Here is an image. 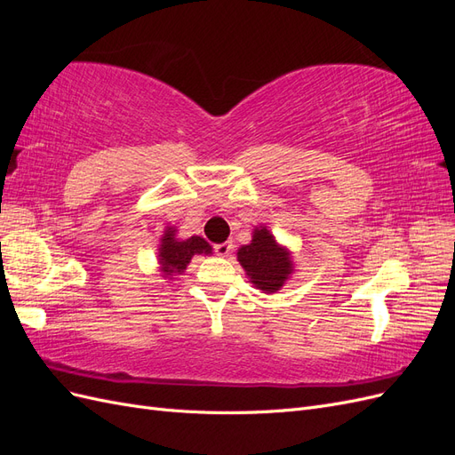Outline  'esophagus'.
<instances>
[{
    "label": "esophagus",
    "mask_w": 455,
    "mask_h": 455,
    "mask_svg": "<svg viewBox=\"0 0 455 455\" xmlns=\"http://www.w3.org/2000/svg\"><path fill=\"white\" fill-rule=\"evenodd\" d=\"M231 249H233V244H231V243H220V244H214V252H216L218 256H228V254H231Z\"/></svg>",
    "instance_id": "obj_1"
}]
</instances>
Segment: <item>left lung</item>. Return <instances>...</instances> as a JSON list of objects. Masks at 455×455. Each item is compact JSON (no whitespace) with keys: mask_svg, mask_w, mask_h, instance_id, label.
I'll list each match as a JSON object with an SVG mask.
<instances>
[{"mask_svg":"<svg viewBox=\"0 0 455 455\" xmlns=\"http://www.w3.org/2000/svg\"><path fill=\"white\" fill-rule=\"evenodd\" d=\"M237 258L251 277V283L267 294L277 292L292 273L291 256L275 243L266 228L254 229L252 243L241 246Z\"/></svg>","mask_w":455,"mask_h":455,"instance_id":"obj_1","label":"left lung"}]
</instances>
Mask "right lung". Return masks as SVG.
<instances>
[{
	"instance_id": "add662e5",
	"label": "right lung",
	"mask_w": 455,
	"mask_h": 455,
	"mask_svg": "<svg viewBox=\"0 0 455 455\" xmlns=\"http://www.w3.org/2000/svg\"><path fill=\"white\" fill-rule=\"evenodd\" d=\"M211 244L206 243L203 237H189L186 241H176L174 231L169 228L163 237V244L159 249V261L163 266V271L167 275L172 273H182L189 259L196 254H211Z\"/></svg>"
}]
</instances>
